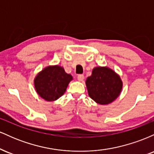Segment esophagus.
Masks as SVG:
<instances>
[{
	"instance_id": "1",
	"label": "esophagus",
	"mask_w": 154,
	"mask_h": 154,
	"mask_svg": "<svg viewBox=\"0 0 154 154\" xmlns=\"http://www.w3.org/2000/svg\"><path fill=\"white\" fill-rule=\"evenodd\" d=\"M77 79H78L79 82H82L83 79H84V75H79L78 76H77Z\"/></svg>"
}]
</instances>
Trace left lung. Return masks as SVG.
<instances>
[{"label": "left lung", "instance_id": "8db88e82", "mask_svg": "<svg viewBox=\"0 0 154 154\" xmlns=\"http://www.w3.org/2000/svg\"><path fill=\"white\" fill-rule=\"evenodd\" d=\"M89 96L95 103L107 105L119 96L123 82L115 71L108 66H96L85 81Z\"/></svg>", "mask_w": 154, "mask_h": 154}]
</instances>
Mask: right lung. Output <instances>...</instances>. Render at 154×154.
<instances>
[{"label": "right lung", "mask_w": 154, "mask_h": 154, "mask_svg": "<svg viewBox=\"0 0 154 154\" xmlns=\"http://www.w3.org/2000/svg\"><path fill=\"white\" fill-rule=\"evenodd\" d=\"M73 79L70 74L59 65H50L37 74L34 79L35 89L46 101H54L64 94L68 85Z\"/></svg>", "instance_id": "right-lung-1"}]
</instances>
